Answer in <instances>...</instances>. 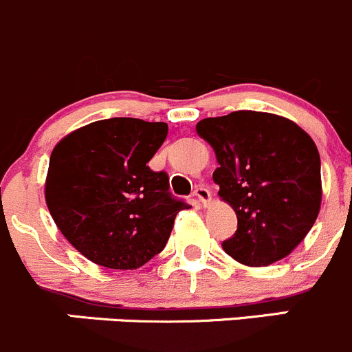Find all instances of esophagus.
Returning <instances> with one entry per match:
<instances>
[{"label":"esophagus","instance_id":"esophagus-1","mask_svg":"<svg viewBox=\"0 0 352 352\" xmlns=\"http://www.w3.org/2000/svg\"><path fill=\"white\" fill-rule=\"evenodd\" d=\"M193 195H195V197L198 198V201H200V204L204 205V207H207V205L210 204V200H212V193H210V191H208V188H205V186H198L197 190L193 191Z\"/></svg>","mask_w":352,"mask_h":352}]
</instances>
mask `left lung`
<instances>
[{"mask_svg":"<svg viewBox=\"0 0 352 352\" xmlns=\"http://www.w3.org/2000/svg\"><path fill=\"white\" fill-rule=\"evenodd\" d=\"M197 133L212 145L219 197L238 217L222 248L236 262L267 267L286 258L315 224L322 204L315 142L287 118L234 111L205 118Z\"/></svg>","mask_w":352,"mask_h":352,"instance_id":"obj_1","label":"left lung"}]
</instances>
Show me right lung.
<instances>
[{"mask_svg":"<svg viewBox=\"0 0 352 352\" xmlns=\"http://www.w3.org/2000/svg\"><path fill=\"white\" fill-rule=\"evenodd\" d=\"M168 124L137 118L94 121L53 148L46 204L61 234L85 258L133 270L164 250L177 212L169 177L147 166Z\"/></svg>","mask_w":352,"mask_h":352,"instance_id":"add662e5","label":"right lung"}]
</instances>
